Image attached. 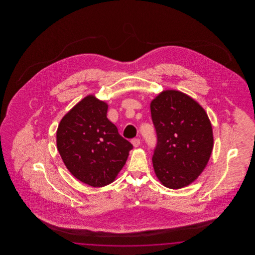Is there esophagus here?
Instances as JSON below:
<instances>
[{
    "label": "esophagus",
    "instance_id": "obj_1",
    "mask_svg": "<svg viewBox=\"0 0 255 255\" xmlns=\"http://www.w3.org/2000/svg\"><path fill=\"white\" fill-rule=\"evenodd\" d=\"M132 144L135 148L138 147V146L140 145V139L139 138H133V139H132Z\"/></svg>",
    "mask_w": 255,
    "mask_h": 255
}]
</instances>
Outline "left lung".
Instances as JSON below:
<instances>
[{
	"label": "left lung",
	"instance_id": "1",
	"mask_svg": "<svg viewBox=\"0 0 255 255\" xmlns=\"http://www.w3.org/2000/svg\"><path fill=\"white\" fill-rule=\"evenodd\" d=\"M158 144L153 166L165 187L180 189L195 182L213 149V131L205 109L177 90L160 92L150 103Z\"/></svg>",
	"mask_w": 255,
	"mask_h": 255
}]
</instances>
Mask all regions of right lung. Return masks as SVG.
Listing matches in <instances>:
<instances>
[{
    "label": "right lung",
    "mask_w": 255,
    "mask_h": 255,
    "mask_svg": "<svg viewBox=\"0 0 255 255\" xmlns=\"http://www.w3.org/2000/svg\"><path fill=\"white\" fill-rule=\"evenodd\" d=\"M108 103L88 95L61 120L56 145L67 169L93 187L114 182L133 145L107 118Z\"/></svg>",
    "instance_id": "right-lung-1"
}]
</instances>
